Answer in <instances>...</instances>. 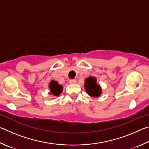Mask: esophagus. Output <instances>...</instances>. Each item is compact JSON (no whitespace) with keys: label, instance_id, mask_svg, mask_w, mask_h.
Here are the masks:
<instances>
[{"label":"esophagus","instance_id":"esophagus-1","mask_svg":"<svg viewBox=\"0 0 149 149\" xmlns=\"http://www.w3.org/2000/svg\"><path fill=\"white\" fill-rule=\"evenodd\" d=\"M69 82H70V84H76V82H77V80L75 79H70Z\"/></svg>","mask_w":149,"mask_h":149}]
</instances>
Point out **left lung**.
<instances>
[{
	"mask_svg": "<svg viewBox=\"0 0 149 149\" xmlns=\"http://www.w3.org/2000/svg\"><path fill=\"white\" fill-rule=\"evenodd\" d=\"M85 89L88 95L93 97H98L101 95L102 90L100 85L97 84L95 77L89 76L85 80Z\"/></svg>",
	"mask_w": 149,
	"mask_h": 149,
	"instance_id": "8db88e82",
	"label": "left lung"
}]
</instances>
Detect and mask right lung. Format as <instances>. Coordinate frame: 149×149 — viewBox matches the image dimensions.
<instances>
[{
  "mask_svg": "<svg viewBox=\"0 0 149 149\" xmlns=\"http://www.w3.org/2000/svg\"><path fill=\"white\" fill-rule=\"evenodd\" d=\"M49 95L53 96H58L62 93L63 90V87L58 84L57 81L52 80L49 83Z\"/></svg>",
  "mask_w": 149,
  "mask_h": 149,
  "instance_id": "obj_1",
  "label": "right lung"
}]
</instances>
